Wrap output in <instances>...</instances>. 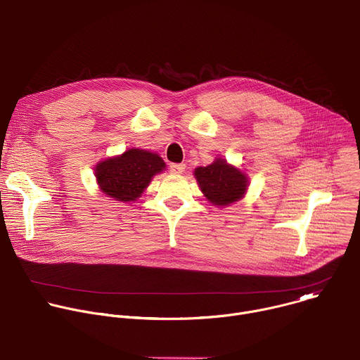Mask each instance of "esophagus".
I'll use <instances>...</instances> for the list:
<instances>
[{
    "label": "esophagus",
    "mask_w": 360,
    "mask_h": 360,
    "mask_svg": "<svg viewBox=\"0 0 360 360\" xmlns=\"http://www.w3.org/2000/svg\"><path fill=\"white\" fill-rule=\"evenodd\" d=\"M169 169L172 174H182L185 171V164H171Z\"/></svg>",
    "instance_id": "esophagus-1"
}]
</instances>
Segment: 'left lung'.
I'll return each mask as SVG.
<instances>
[{
  "label": "left lung",
  "instance_id": "left-lung-1",
  "mask_svg": "<svg viewBox=\"0 0 360 360\" xmlns=\"http://www.w3.org/2000/svg\"><path fill=\"white\" fill-rule=\"evenodd\" d=\"M195 178L203 195L219 207L240 199L248 186L246 176L224 160H215L208 167L196 168Z\"/></svg>",
  "mask_w": 360,
  "mask_h": 360
}]
</instances>
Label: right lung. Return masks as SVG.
Segmentation results:
<instances>
[{
	"mask_svg": "<svg viewBox=\"0 0 360 360\" xmlns=\"http://www.w3.org/2000/svg\"><path fill=\"white\" fill-rule=\"evenodd\" d=\"M165 162L157 153L143 149H128L118 158L99 162L95 176L102 192L108 196L129 202L141 196L152 176L162 172Z\"/></svg>",
	"mask_w": 360,
	"mask_h": 360,
	"instance_id": "add662e5",
	"label": "right lung"
}]
</instances>
